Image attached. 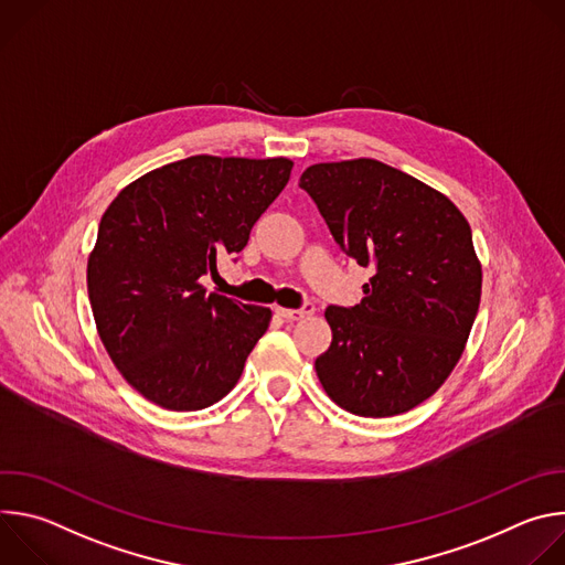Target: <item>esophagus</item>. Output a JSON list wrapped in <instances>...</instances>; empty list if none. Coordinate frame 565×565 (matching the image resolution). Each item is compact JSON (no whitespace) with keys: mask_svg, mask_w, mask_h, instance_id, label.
Segmentation results:
<instances>
[{"mask_svg":"<svg viewBox=\"0 0 565 565\" xmlns=\"http://www.w3.org/2000/svg\"><path fill=\"white\" fill-rule=\"evenodd\" d=\"M275 312H277L279 317H284L286 321H297V319H301V317H306V315H312V312H315V306H312L310 301L303 303L301 308H281V306H277Z\"/></svg>","mask_w":565,"mask_h":565,"instance_id":"esophagus-1","label":"esophagus"}]
</instances>
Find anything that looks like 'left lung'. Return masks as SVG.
Listing matches in <instances>:
<instances>
[{
  "mask_svg": "<svg viewBox=\"0 0 565 565\" xmlns=\"http://www.w3.org/2000/svg\"><path fill=\"white\" fill-rule=\"evenodd\" d=\"M310 194L342 253L375 273L360 303L329 306L333 331L315 360L342 409L405 414L458 364L480 303V262L462 212L423 181L373 158L310 166Z\"/></svg>",
  "mask_w": 565,
  "mask_h": 565,
  "instance_id": "1",
  "label": "left lung"
}]
</instances>
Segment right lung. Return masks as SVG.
<instances>
[{"label": "right lung", "instance_id": "obj_1", "mask_svg": "<svg viewBox=\"0 0 565 565\" xmlns=\"http://www.w3.org/2000/svg\"><path fill=\"white\" fill-rule=\"evenodd\" d=\"M288 158L190 156L129 183L100 218L87 264L98 335L153 405L199 412L227 395L270 308L205 292L203 275L246 248L286 188Z\"/></svg>", "mask_w": 565, "mask_h": 565}]
</instances>
